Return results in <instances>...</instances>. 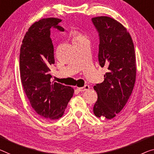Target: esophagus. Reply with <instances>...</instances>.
I'll use <instances>...</instances> for the list:
<instances>
[{"instance_id": "34e87169", "label": "esophagus", "mask_w": 154, "mask_h": 154, "mask_svg": "<svg viewBox=\"0 0 154 154\" xmlns=\"http://www.w3.org/2000/svg\"><path fill=\"white\" fill-rule=\"evenodd\" d=\"M89 86L87 85H85L84 87H77V90L79 91H87V90H89Z\"/></svg>"}]
</instances>
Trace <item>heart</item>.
Returning a JSON list of instances; mask_svg holds the SVG:
<instances>
[{
    "instance_id": "b5f03b06",
    "label": "heart",
    "mask_w": 154,
    "mask_h": 154,
    "mask_svg": "<svg viewBox=\"0 0 154 154\" xmlns=\"http://www.w3.org/2000/svg\"><path fill=\"white\" fill-rule=\"evenodd\" d=\"M83 37L84 36H82V35L78 34V33H74V35H73V41H78V40L82 38H83Z\"/></svg>"
}]
</instances>
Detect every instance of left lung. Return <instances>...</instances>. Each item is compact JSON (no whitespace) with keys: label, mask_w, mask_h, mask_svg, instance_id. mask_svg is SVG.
I'll return each instance as SVG.
<instances>
[{"label":"left lung","mask_w":154,"mask_h":154,"mask_svg":"<svg viewBox=\"0 0 154 154\" xmlns=\"http://www.w3.org/2000/svg\"><path fill=\"white\" fill-rule=\"evenodd\" d=\"M91 21L98 33V61L107 67L104 81L94 89L98 94L94 113L98 118L112 119L128 101L136 81L134 45L122 25L110 17L99 16Z\"/></svg>","instance_id":"obj_1"}]
</instances>
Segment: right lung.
<instances>
[{
	"label": "right lung",
	"mask_w": 154,
	"mask_h": 154,
	"mask_svg": "<svg viewBox=\"0 0 154 154\" xmlns=\"http://www.w3.org/2000/svg\"><path fill=\"white\" fill-rule=\"evenodd\" d=\"M60 19L48 18L34 23L24 36L20 53V74L23 89L32 108L44 119L63 116L74 89L51 82L50 67L54 64L51 29L64 32Z\"/></svg>",
	"instance_id": "add662e5"
}]
</instances>
